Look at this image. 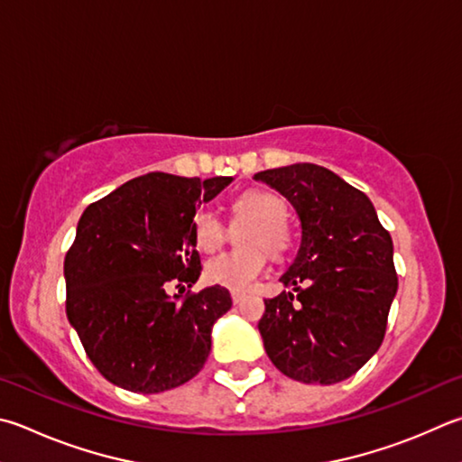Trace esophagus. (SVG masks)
I'll list each match as a JSON object with an SVG mask.
<instances>
[{"label":"esophagus","mask_w":462,"mask_h":462,"mask_svg":"<svg viewBox=\"0 0 462 462\" xmlns=\"http://www.w3.org/2000/svg\"><path fill=\"white\" fill-rule=\"evenodd\" d=\"M242 300H245V292L234 291V292H232V303L238 305V303H242Z\"/></svg>","instance_id":"esophagus-1"}]
</instances>
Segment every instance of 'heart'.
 Masks as SVG:
<instances>
[{
	"label": "heart",
	"mask_w": 462,
	"mask_h": 462,
	"mask_svg": "<svg viewBox=\"0 0 462 462\" xmlns=\"http://www.w3.org/2000/svg\"><path fill=\"white\" fill-rule=\"evenodd\" d=\"M234 214L240 220L254 224L245 236V246L266 248L273 254H279L287 248V206L282 199L266 189H248L236 198L232 206ZM196 246L204 253H212L224 240V224L209 209H198L191 220ZM266 256L263 250H234L209 258L204 268V276L209 284H217L228 291L246 292L254 281L263 274Z\"/></svg>",
	"instance_id": "obj_1"
}]
</instances>
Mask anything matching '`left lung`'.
<instances>
[{"label":"left lung","mask_w":462,"mask_h":462,"mask_svg":"<svg viewBox=\"0 0 462 462\" xmlns=\"http://www.w3.org/2000/svg\"><path fill=\"white\" fill-rule=\"evenodd\" d=\"M295 208L300 246L258 321L266 356L303 383L347 380L380 349L398 291L390 234L364 191L315 163L254 173ZM304 287H300V282Z\"/></svg>","instance_id":"left-lung-1"}]
</instances>
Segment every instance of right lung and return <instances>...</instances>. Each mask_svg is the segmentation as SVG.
I'll list each match as a JSON object with an SVG mask.
<instances>
[{
    "instance_id": "add662e5",
    "label": "right lung",
    "mask_w": 462,
    "mask_h": 462,
    "mask_svg": "<svg viewBox=\"0 0 462 462\" xmlns=\"http://www.w3.org/2000/svg\"><path fill=\"white\" fill-rule=\"evenodd\" d=\"M234 178L147 173L80 216L64 260L66 317L108 382L159 393L189 382L212 349V327L230 311L228 289L178 300L165 287L199 279L191 220Z\"/></svg>"
}]
</instances>
